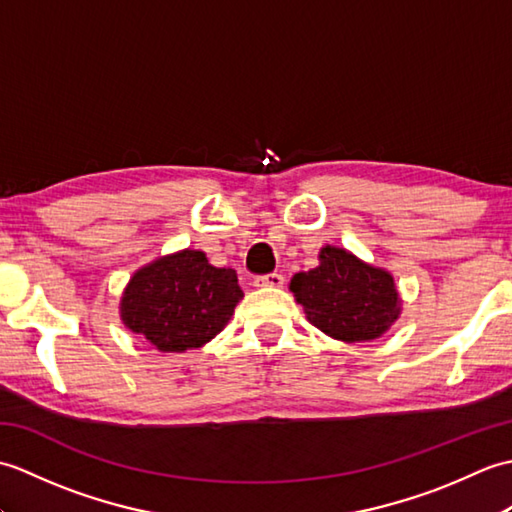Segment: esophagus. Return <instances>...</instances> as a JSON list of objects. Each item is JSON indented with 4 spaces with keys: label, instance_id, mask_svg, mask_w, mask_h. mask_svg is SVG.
I'll return each instance as SVG.
<instances>
[{
    "label": "esophagus",
    "instance_id": "esophagus-1",
    "mask_svg": "<svg viewBox=\"0 0 512 512\" xmlns=\"http://www.w3.org/2000/svg\"><path fill=\"white\" fill-rule=\"evenodd\" d=\"M255 286L257 288H281V286H284V275L270 273V275H264V277H257Z\"/></svg>",
    "mask_w": 512,
    "mask_h": 512
}]
</instances>
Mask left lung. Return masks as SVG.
Masks as SVG:
<instances>
[{"instance_id":"left-lung-1","label":"left lung","mask_w":512,"mask_h":512,"mask_svg":"<svg viewBox=\"0 0 512 512\" xmlns=\"http://www.w3.org/2000/svg\"><path fill=\"white\" fill-rule=\"evenodd\" d=\"M306 319L330 339L365 343L383 336L402 312L394 275L339 246L319 250V266L290 279Z\"/></svg>"}]
</instances>
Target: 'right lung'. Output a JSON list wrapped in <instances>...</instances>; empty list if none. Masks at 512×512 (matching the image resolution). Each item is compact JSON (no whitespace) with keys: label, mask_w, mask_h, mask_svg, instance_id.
Wrapping results in <instances>:
<instances>
[{"label":"right lung","mask_w":512,"mask_h":512,"mask_svg":"<svg viewBox=\"0 0 512 512\" xmlns=\"http://www.w3.org/2000/svg\"><path fill=\"white\" fill-rule=\"evenodd\" d=\"M242 297L233 268H215L202 250L184 248L138 268L118 310L125 328L158 352H187L215 339Z\"/></svg>","instance_id":"add662e5"}]
</instances>
